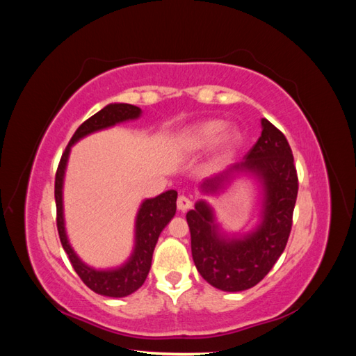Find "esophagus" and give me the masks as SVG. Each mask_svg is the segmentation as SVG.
Returning <instances> with one entry per match:
<instances>
[{"label": "esophagus", "instance_id": "esophagus-1", "mask_svg": "<svg viewBox=\"0 0 356 356\" xmlns=\"http://www.w3.org/2000/svg\"><path fill=\"white\" fill-rule=\"evenodd\" d=\"M191 200L187 197V196H179L178 197V200H177V207H178V211H181V212H186L187 209H190L191 208Z\"/></svg>", "mask_w": 356, "mask_h": 356}]
</instances>
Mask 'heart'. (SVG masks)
<instances>
[{"label": "heart", "mask_w": 356, "mask_h": 356, "mask_svg": "<svg viewBox=\"0 0 356 356\" xmlns=\"http://www.w3.org/2000/svg\"><path fill=\"white\" fill-rule=\"evenodd\" d=\"M222 120H207L186 129L178 138V145L182 153L195 154L217 144V156L229 157L241 144V132L238 129H227Z\"/></svg>", "instance_id": "heart-1"}]
</instances>
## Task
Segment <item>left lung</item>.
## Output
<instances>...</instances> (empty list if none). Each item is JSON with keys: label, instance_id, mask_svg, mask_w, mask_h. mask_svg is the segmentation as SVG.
<instances>
[{"label": "left lung", "instance_id": "1", "mask_svg": "<svg viewBox=\"0 0 356 356\" xmlns=\"http://www.w3.org/2000/svg\"><path fill=\"white\" fill-rule=\"evenodd\" d=\"M261 136L239 163L204 179L203 195H218L239 174H251L261 184V212L255 227L241 236L221 232L207 200L187 212L191 255L197 272L212 286L229 293L252 288L272 270L284 252L296 207L298 178L285 135L261 118Z\"/></svg>", "mask_w": 356, "mask_h": 356}]
</instances>
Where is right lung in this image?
I'll list each match as a JSON object with an SVG mask.
<instances>
[{"label": "right lung", "mask_w": 356, "mask_h": 356, "mask_svg": "<svg viewBox=\"0 0 356 356\" xmlns=\"http://www.w3.org/2000/svg\"><path fill=\"white\" fill-rule=\"evenodd\" d=\"M141 108L131 104H110L104 106L101 111L88 118L75 134L72 135L70 144L63 152L55 178V200H56V224L59 232V239L63 250L68 254L70 261L77 272L81 281L88 285L96 294L106 297H126L131 296L138 288H141L145 282L147 275L152 267V258L159 236L168 222L174 218L177 212V196L175 190H168L161 195L145 199L136 213L135 221V246L134 252L129 260L115 268H106V270H98L83 263L80 257L74 252L70 245L65 220H63V178H65V169L68 163V157L71 147L80 141L81 138L88 136L93 132L102 131V129L113 127L118 123L136 120L141 117Z\"/></svg>", "instance_id": "obj_1"}]
</instances>
